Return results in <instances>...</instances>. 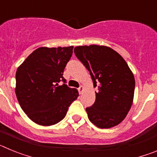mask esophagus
<instances>
[{
    "instance_id": "34e87169",
    "label": "esophagus",
    "mask_w": 157,
    "mask_h": 157,
    "mask_svg": "<svg viewBox=\"0 0 157 157\" xmlns=\"http://www.w3.org/2000/svg\"><path fill=\"white\" fill-rule=\"evenodd\" d=\"M78 93H79L80 94H82L83 90H84V87H83L82 86H80L79 88L78 89Z\"/></svg>"
}]
</instances>
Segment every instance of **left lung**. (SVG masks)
<instances>
[{"label":"left lung","instance_id":"8db88e82","mask_svg":"<svg viewBox=\"0 0 157 157\" xmlns=\"http://www.w3.org/2000/svg\"><path fill=\"white\" fill-rule=\"evenodd\" d=\"M74 52L90 71L98 87L94 105L86 109L89 120L99 128H111L121 123L133 103L134 75L120 54L108 46H77Z\"/></svg>","mask_w":157,"mask_h":157}]
</instances>
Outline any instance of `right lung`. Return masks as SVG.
Instances as JSON below:
<instances>
[{
	"label": "right lung",
	"instance_id": "obj_1",
	"mask_svg": "<svg viewBox=\"0 0 157 157\" xmlns=\"http://www.w3.org/2000/svg\"><path fill=\"white\" fill-rule=\"evenodd\" d=\"M72 52L73 46L41 47L16 71V98L23 112L37 124L51 126L61 121L78 97L77 90L67 86L63 77ZM60 81L64 82L61 86Z\"/></svg>",
	"mask_w": 157,
	"mask_h": 157
}]
</instances>
